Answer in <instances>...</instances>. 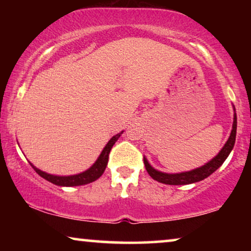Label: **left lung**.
I'll return each instance as SVG.
<instances>
[{
	"mask_svg": "<svg viewBox=\"0 0 251 251\" xmlns=\"http://www.w3.org/2000/svg\"><path fill=\"white\" fill-rule=\"evenodd\" d=\"M235 136H236V113H234V121H233V126L231 136L226 144L223 147L221 152L217 154V156H215L210 162H208L204 166H202L198 169H194L192 171H187V173H181V174H164L160 173L150 166V163L147 162V160L144 157V164H145V168L147 173L153 179L162 184L167 185H187V184H193L197 183V181L203 180L204 178L210 176L212 173H215L216 170L218 169L219 167L224 163V161L227 159L228 154L231 153V151L234 146L235 143Z\"/></svg>",
	"mask_w": 251,
	"mask_h": 251,
	"instance_id": "obj_1",
	"label": "left lung"
}]
</instances>
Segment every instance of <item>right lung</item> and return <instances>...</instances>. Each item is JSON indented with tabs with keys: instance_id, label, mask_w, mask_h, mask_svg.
<instances>
[{
	"instance_id": "1",
	"label": "right lung",
	"mask_w": 251,
	"mask_h": 251,
	"mask_svg": "<svg viewBox=\"0 0 251 251\" xmlns=\"http://www.w3.org/2000/svg\"><path fill=\"white\" fill-rule=\"evenodd\" d=\"M123 131H121L118 135H115L114 137H112L111 140L107 143V145L105 146V149L102 150V152L100 155H99L98 160L96 161V163L92 166L90 169H88L84 173L78 174V175H74V176H53V175H49L47 173H43L33 166L30 163V166L33 167V169L36 171L37 174L40 175L41 177H43L44 179H47L50 183H52L54 185H58V186H80V185H85L89 183H92L96 179H98L99 177L101 176L102 173L105 171V168L107 166L108 162V156H109V152H111L113 145H114L116 140L119 139V137L121 136Z\"/></svg>"
}]
</instances>
